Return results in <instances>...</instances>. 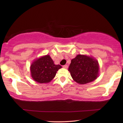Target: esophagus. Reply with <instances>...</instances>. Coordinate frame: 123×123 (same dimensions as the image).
I'll use <instances>...</instances> for the list:
<instances>
[{
	"label": "esophagus",
	"instance_id": "esophagus-1",
	"mask_svg": "<svg viewBox=\"0 0 123 123\" xmlns=\"http://www.w3.org/2000/svg\"><path fill=\"white\" fill-rule=\"evenodd\" d=\"M63 68H66V69H67V68H68V66L67 65H64V66H63Z\"/></svg>",
	"mask_w": 123,
	"mask_h": 123
}]
</instances>
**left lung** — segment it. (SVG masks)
I'll return each instance as SVG.
<instances>
[{
	"mask_svg": "<svg viewBox=\"0 0 123 123\" xmlns=\"http://www.w3.org/2000/svg\"><path fill=\"white\" fill-rule=\"evenodd\" d=\"M99 70L97 60L84 55H78L72 59L68 68V71L73 80L81 85L95 80L99 75Z\"/></svg>",
	"mask_w": 123,
	"mask_h": 123,
	"instance_id": "8db88e82",
	"label": "left lung"
}]
</instances>
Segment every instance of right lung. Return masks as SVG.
<instances>
[{"instance_id": "obj_1", "label": "right lung", "mask_w": 123, "mask_h": 123, "mask_svg": "<svg viewBox=\"0 0 123 123\" xmlns=\"http://www.w3.org/2000/svg\"><path fill=\"white\" fill-rule=\"evenodd\" d=\"M62 67L55 65L49 55L42 56L32 62L30 66L31 75L38 83H48L55 76L58 70Z\"/></svg>"}]
</instances>
